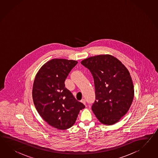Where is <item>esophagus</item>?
<instances>
[{
  "label": "esophagus",
  "instance_id": "esophagus-1",
  "mask_svg": "<svg viewBox=\"0 0 158 158\" xmlns=\"http://www.w3.org/2000/svg\"><path fill=\"white\" fill-rule=\"evenodd\" d=\"M81 102L83 104H85V105L86 104V102H85V99H82V100H81Z\"/></svg>",
  "mask_w": 158,
  "mask_h": 158
}]
</instances>
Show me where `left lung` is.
Returning a JSON list of instances; mask_svg holds the SVG:
<instances>
[{
	"instance_id": "1",
	"label": "left lung",
	"mask_w": 158,
	"mask_h": 158,
	"mask_svg": "<svg viewBox=\"0 0 158 158\" xmlns=\"http://www.w3.org/2000/svg\"><path fill=\"white\" fill-rule=\"evenodd\" d=\"M81 64L89 70L94 78V114L106 125L118 122L128 111L134 96V85L128 69L110 55L92 56L82 60Z\"/></svg>"
}]
</instances>
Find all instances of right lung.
Masks as SVG:
<instances>
[{"mask_svg":"<svg viewBox=\"0 0 158 158\" xmlns=\"http://www.w3.org/2000/svg\"><path fill=\"white\" fill-rule=\"evenodd\" d=\"M75 60L54 59L43 65L35 77L32 99L39 114L52 127L64 130L72 127L85 106L77 101L64 81Z\"/></svg>","mask_w":158,"mask_h":158,"instance_id":"obj_1","label":"right lung"}]
</instances>
